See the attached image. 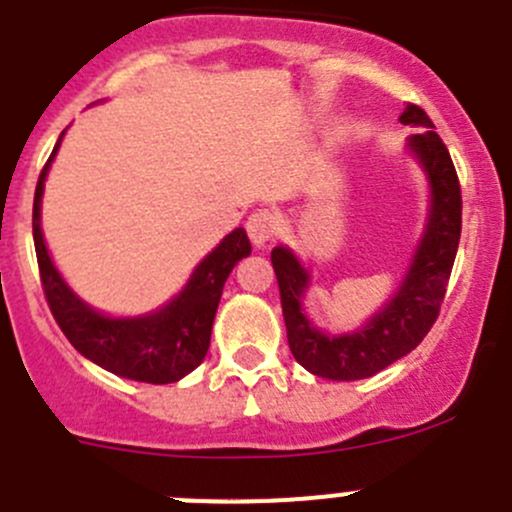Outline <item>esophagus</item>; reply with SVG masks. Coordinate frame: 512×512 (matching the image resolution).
I'll return each instance as SVG.
<instances>
[{
  "label": "esophagus",
  "instance_id": "34e87169",
  "mask_svg": "<svg viewBox=\"0 0 512 512\" xmlns=\"http://www.w3.org/2000/svg\"><path fill=\"white\" fill-rule=\"evenodd\" d=\"M278 232V217L270 209H255L247 217V234L255 242V247H265L272 240V234Z\"/></svg>",
  "mask_w": 512,
  "mask_h": 512
}]
</instances>
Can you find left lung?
Segmentation results:
<instances>
[{"label": "left lung", "mask_w": 512, "mask_h": 512, "mask_svg": "<svg viewBox=\"0 0 512 512\" xmlns=\"http://www.w3.org/2000/svg\"><path fill=\"white\" fill-rule=\"evenodd\" d=\"M407 126L427 133L412 138L409 146L419 156L432 181V212L414 265L399 293L386 303L369 326L348 336H323L308 323L300 308V295L308 285V272L285 247L272 250V267L278 275L288 343L295 361L310 374L333 381H356L379 374L396 358L417 348L437 321L442 308L462 229V189L452 156L434 123L419 105L409 103L399 116Z\"/></svg>", "instance_id": "1"}]
</instances>
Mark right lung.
I'll return each mask as SVG.
<instances>
[{"label":"right lung","instance_id":"obj_1","mask_svg":"<svg viewBox=\"0 0 512 512\" xmlns=\"http://www.w3.org/2000/svg\"><path fill=\"white\" fill-rule=\"evenodd\" d=\"M57 146L60 141L55 143L50 159L37 179L35 207H32V237H35L42 293L50 305L52 318L65 333V338L85 358L111 374L146 381V384L179 381L181 376L197 369L207 356L224 280L229 278L232 267L252 252L247 232L240 227L227 234L217 250H212L199 262L181 295H176L159 313L146 315V318H128V321L105 318L88 308L83 300L75 298L73 290L62 283L60 272L52 265L45 250V240H42V186H45V174L50 169Z\"/></svg>","mask_w":512,"mask_h":512}]
</instances>
